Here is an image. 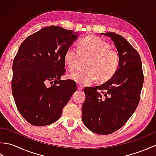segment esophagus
Wrapping results in <instances>:
<instances>
[{
    "label": "esophagus",
    "instance_id": "obj_1",
    "mask_svg": "<svg viewBox=\"0 0 156 156\" xmlns=\"http://www.w3.org/2000/svg\"><path fill=\"white\" fill-rule=\"evenodd\" d=\"M82 89H83V87H82V86H80V85H78V90H82Z\"/></svg>",
    "mask_w": 156,
    "mask_h": 156
}]
</instances>
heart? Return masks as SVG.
Returning a JSON list of instances; mask_svg holds the SVG:
<instances>
[{"label": "heart", "instance_id": "heart-1", "mask_svg": "<svg viewBox=\"0 0 156 156\" xmlns=\"http://www.w3.org/2000/svg\"><path fill=\"white\" fill-rule=\"evenodd\" d=\"M81 58H89L87 70H78L69 75V78L80 85L91 84L99 78L105 81L111 78L117 70L119 56L108 43L96 36H90L79 43L78 48L69 46L64 54V62L69 70H74Z\"/></svg>", "mask_w": 156, "mask_h": 156}]
</instances>
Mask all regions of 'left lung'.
Wrapping results in <instances>:
<instances>
[{"instance_id": "8db88e82", "label": "left lung", "mask_w": 156, "mask_h": 156, "mask_svg": "<svg viewBox=\"0 0 156 156\" xmlns=\"http://www.w3.org/2000/svg\"><path fill=\"white\" fill-rule=\"evenodd\" d=\"M101 34L114 42L119 52V67L104 84L84 88L82 119L89 130L108 135L121 128L133 114L140 102L144 77L140 55L133 46L115 33Z\"/></svg>"}]
</instances>
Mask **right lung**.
<instances>
[{
	"label": "right lung",
	"mask_w": 156,
	"mask_h": 156,
	"mask_svg": "<svg viewBox=\"0 0 156 156\" xmlns=\"http://www.w3.org/2000/svg\"><path fill=\"white\" fill-rule=\"evenodd\" d=\"M78 35L49 26L29 35L20 45L12 63V93L18 111L30 124L45 126L58 120L77 90L76 82L60 78L66 72L65 52ZM49 81L52 86L48 87Z\"/></svg>",
	"instance_id": "add662e5"
}]
</instances>
